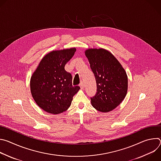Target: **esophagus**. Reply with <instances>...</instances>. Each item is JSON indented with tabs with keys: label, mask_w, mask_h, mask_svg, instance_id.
I'll return each mask as SVG.
<instances>
[{
	"label": "esophagus",
	"mask_w": 161,
	"mask_h": 161,
	"mask_svg": "<svg viewBox=\"0 0 161 161\" xmlns=\"http://www.w3.org/2000/svg\"><path fill=\"white\" fill-rule=\"evenodd\" d=\"M80 86L81 89H83V88H84V83H83V81H81V82L80 83Z\"/></svg>",
	"instance_id": "obj_1"
}]
</instances>
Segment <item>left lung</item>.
<instances>
[{
    "instance_id": "left-lung-1",
    "label": "left lung",
    "mask_w": 161,
    "mask_h": 161,
    "mask_svg": "<svg viewBox=\"0 0 161 161\" xmlns=\"http://www.w3.org/2000/svg\"><path fill=\"white\" fill-rule=\"evenodd\" d=\"M85 55L97 84V92L90 97L92 105L99 111H110L126 96L127 74L117 59L104 49H88Z\"/></svg>"
}]
</instances>
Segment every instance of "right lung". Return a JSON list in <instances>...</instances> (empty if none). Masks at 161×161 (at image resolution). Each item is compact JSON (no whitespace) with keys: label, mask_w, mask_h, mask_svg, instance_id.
I'll return each instance as SVG.
<instances>
[{"label":"right lung","mask_w":161,"mask_h":161,"mask_svg":"<svg viewBox=\"0 0 161 161\" xmlns=\"http://www.w3.org/2000/svg\"><path fill=\"white\" fill-rule=\"evenodd\" d=\"M76 48L53 51L40 62L31 80V91L37 104L44 111L59 114L71 106L80 87L73 86L72 75L64 66L75 55Z\"/></svg>","instance_id":"right-lung-1"}]
</instances>
